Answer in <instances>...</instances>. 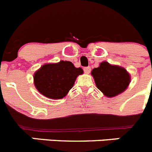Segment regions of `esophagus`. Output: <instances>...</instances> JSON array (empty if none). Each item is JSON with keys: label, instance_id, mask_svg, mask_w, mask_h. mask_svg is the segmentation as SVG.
Instances as JSON below:
<instances>
[{"label": "esophagus", "instance_id": "1", "mask_svg": "<svg viewBox=\"0 0 152 152\" xmlns=\"http://www.w3.org/2000/svg\"><path fill=\"white\" fill-rule=\"evenodd\" d=\"M84 72L87 74L90 73L91 72V67L90 66H86V67H84Z\"/></svg>", "mask_w": 152, "mask_h": 152}]
</instances>
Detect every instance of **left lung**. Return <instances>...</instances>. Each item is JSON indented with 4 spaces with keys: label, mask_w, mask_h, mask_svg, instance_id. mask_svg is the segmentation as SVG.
Wrapping results in <instances>:
<instances>
[{
    "label": "left lung",
    "mask_w": 152,
    "mask_h": 152,
    "mask_svg": "<svg viewBox=\"0 0 152 152\" xmlns=\"http://www.w3.org/2000/svg\"><path fill=\"white\" fill-rule=\"evenodd\" d=\"M91 75L97 88L108 97H115L124 92L130 82V74L124 68L106 61L92 69Z\"/></svg>",
    "instance_id": "left-lung-1"
}]
</instances>
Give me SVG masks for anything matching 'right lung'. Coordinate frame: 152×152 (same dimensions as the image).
Listing matches in <instances>:
<instances>
[{
	"label": "right lung",
	"mask_w": 152,
	"mask_h": 152,
	"mask_svg": "<svg viewBox=\"0 0 152 152\" xmlns=\"http://www.w3.org/2000/svg\"><path fill=\"white\" fill-rule=\"evenodd\" d=\"M81 67L73 63L61 61L58 63L42 65L34 75V83L38 91L50 99H61L73 88L76 79L83 74Z\"/></svg>",
	"instance_id": "1"
}]
</instances>
